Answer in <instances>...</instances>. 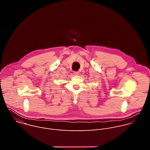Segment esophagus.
<instances>
[{
	"label": "esophagus",
	"instance_id": "esophagus-1",
	"mask_svg": "<svg viewBox=\"0 0 150 150\" xmlns=\"http://www.w3.org/2000/svg\"><path fill=\"white\" fill-rule=\"evenodd\" d=\"M78 74H79V72H77V71H75V72H74V74L75 75H78Z\"/></svg>",
	"mask_w": 150,
	"mask_h": 150
}]
</instances>
